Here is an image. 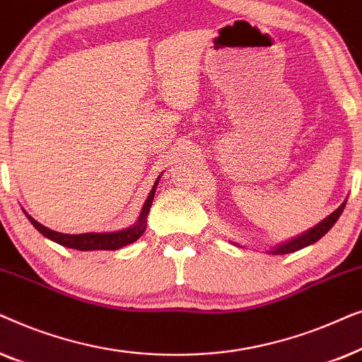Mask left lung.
<instances>
[{"label":"left lung","mask_w":362,"mask_h":362,"mask_svg":"<svg viewBox=\"0 0 362 362\" xmlns=\"http://www.w3.org/2000/svg\"><path fill=\"white\" fill-rule=\"evenodd\" d=\"M346 201H348V199H346ZM346 201L334 212H331V214L326 217V219L321 221L320 224H316L315 227H311L310 230L303 232V234H301V235H296V237H293V239H290V240H286V242H281L280 245H276V247H274V249H270L269 254H272V255L291 254V252H296V250L303 249V247H308L311 244H315V242H318L321 237H323L326 232H328L331 227L336 224V221L339 219L341 212L344 211Z\"/></svg>","instance_id":"obj_1"}]
</instances>
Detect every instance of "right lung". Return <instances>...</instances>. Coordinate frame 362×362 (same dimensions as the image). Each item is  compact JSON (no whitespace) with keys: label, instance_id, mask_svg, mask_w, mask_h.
Wrapping results in <instances>:
<instances>
[{"label":"right lung","instance_id":"right-lung-1","mask_svg":"<svg viewBox=\"0 0 362 362\" xmlns=\"http://www.w3.org/2000/svg\"><path fill=\"white\" fill-rule=\"evenodd\" d=\"M158 186V180L155 186L151 187L150 194H148L145 204H143L141 214L138 217L136 224L132 227H127V229H122L118 232H88V234H62V232H56L49 227L39 224L37 221H34L31 216L26 214L29 222L36 227V229L41 232L44 237L57 242L59 245L69 247V249H77V250H117L122 249L132 242L138 240L141 237L143 232L146 229V221H148V212H150V207L153 204V197H155Z\"/></svg>","mask_w":362,"mask_h":362}]
</instances>
